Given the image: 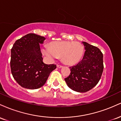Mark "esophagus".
I'll return each mask as SVG.
<instances>
[{"label":"esophagus","mask_w":121,"mask_h":121,"mask_svg":"<svg viewBox=\"0 0 121 121\" xmlns=\"http://www.w3.org/2000/svg\"><path fill=\"white\" fill-rule=\"evenodd\" d=\"M57 67L59 68H62V65H61L57 64Z\"/></svg>","instance_id":"1"}]
</instances>
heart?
I'll list each match as a JSON object with an SVG mask.
<instances>
[{
  "instance_id": "b5f03b06",
  "label": "heart",
  "mask_w": 121,
  "mask_h": 121,
  "mask_svg": "<svg viewBox=\"0 0 121 121\" xmlns=\"http://www.w3.org/2000/svg\"><path fill=\"white\" fill-rule=\"evenodd\" d=\"M42 53L50 61L61 57L65 64L74 65L81 60L84 53V47L77 41H55L51 43L50 46L43 47Z\"/></svg>"
}]
</instances>
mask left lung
<instances>
[{
    "mask_svg": "<svg viewBox=\"0 0 121 121\" xmlns=\"http://www.w3.org/2000/svg\"><path fill=\"white\" fill-rule=\"evenodd\" d=\"M85 52L83 59L70 66V74L65 78L66 84L73 91L85 93L98 84L104 70L103 54L99 48L82 42Z\"/></svg>",
    "mask_w": 121,
    "mask_h": 121,
    "instance_id": "8db88e82",
    "label": "left lung"
}]
</instances>
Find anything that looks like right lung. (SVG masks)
Here are the masks:
<instances>
[{
  "mask_svg": "<svg viewBox=\"0 0 121 121\" xmlns=\"http://www.w3.org/2000/svg\"><path fill=\"white\" fill-rule=\"evenodd\" d=\"M45 38L29 34L15 41L11 49V69L13 78L21 86L36 89L46 82L56 65H47L43 61L40 44Z\"/></svg>",
  "mask_w": 121,
  "mask_h": 121,
  "instance_id": "1",
  "label": "right lung"
}]
</instances>
